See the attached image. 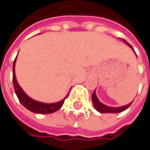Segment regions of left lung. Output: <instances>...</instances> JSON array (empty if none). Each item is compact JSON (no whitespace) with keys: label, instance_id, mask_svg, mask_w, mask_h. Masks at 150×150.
I'll list each match as a JSON object with an SVG mask.
<instances>
[{"label":"left lung","instance_id":"1","mask_svg":"<svg viewBox=\"0 0 150 150\" xmlns=\"http://www.w3.org/2000/svg\"><path fill=\"white\" fill-rule=\"evenodd\" d=\"M124 41H125V40H124ZM125 43H126L130 48H132L133 49V48H132L128 42H125ZM133 51L135 52L134 49ZM135 54H136V53H135ZM136 55H137V54H136ZM96 90H95V91H94L93 94H92V102H93L94 108H95L98 112H102V113H117V112H122V111H125L126 108H128L131 106V104L132 103V102L131 103L127 104V105H125V106H122V107H118V108H112V107L107 106V105L103 104V103H102V102L99 101V99L97 98L96 94Z\"/></svg>","mask_w":150,"mask_h":150}]
</instances>
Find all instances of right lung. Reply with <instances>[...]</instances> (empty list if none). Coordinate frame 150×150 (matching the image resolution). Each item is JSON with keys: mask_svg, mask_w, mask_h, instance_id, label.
Wrapping results in <instances>:
<instances>
[{"mask_svg": "<svg viewBox=\"0 0 150 150\" xmlns=\"http://www.w3.org/2000/svg\"><path fill=\"white\" fill-rule=\"evenodd\" d=\"M15 63H16V59H14L13 66V87L15 90V93H16L19 102H21V104L28 110L36 112V113H44V114L45 113H52V112H54L55 111L59 110L62 107L63 103L65 102V99L67 97L69 93L67 95V96L64 99H62L59 102H54V103H44V102H38V101L30 98L25 93V91L22 90L20 85L18 83L16 76H15Z\"/></svg>", "mask_w": 150, "mask_h": 150, "instance_id": "right-lung-1", "label": "right lung"}]
</instances>
